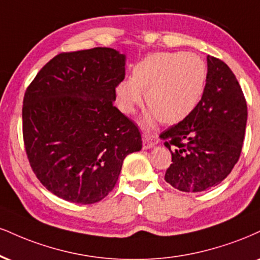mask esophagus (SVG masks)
<instances>
[{
	"label": "esophagus",
	"mask_w": 260,
	"mask_h": 260,
	"mask_svg": "<svg viewBox=\"0 0 260 260\" xmlns=\"http://www.w3.org/2000/svg\"><path fill=\"white\" fill-rule=\"evenodd\" d=\"M158 138L157 136L149 133H143V148L144 149H151L155 145H157Z\"/></svg>",
	"instance_id": "34e87169"
}]
</instances>
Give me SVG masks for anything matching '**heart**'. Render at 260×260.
I'll list each match as a JSON object with an SVG mask.
<instances>
[{"label":"heart","mask_w":260,"mask_h":260,"mask_svg":"<svg viewBox=\"0 0 260 260\" xmlns=\"http://www.w3.org/2000/svg\"><path fill=\"white\" fill-rule=\"evenodd\" d=\"M207 69L199 55L184 52H157L144 57L132 69V77L116 84L118 109L132 115L142 104L143 93L149 111L144 124L157 121L174 124L186 118L203 94Z\"/></svg>","instance_id":"1"}]
</instances>
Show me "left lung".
Wrapping results in <instances>:
<instances>
[{
  "mask_svg": "<svg viewBox=\"0 0 260 260\" xmlns=\"http://www.w3.org/2000/svg\"><path fill=\"white\" fill-rule=\"evenodd\" d=\"M246 123V99L235 75L220 59L207 55L201 100L189 116L160 136L172 154L165 180L184 192L218 185L239 161Z\"/></svg>",
  "mask_w": 260,
  "mask_h": 260,
  "instance_id": "obj_1",
  "label": "left lung"
}]
</instances>
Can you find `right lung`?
Listing matches in <instances>:
<instances>
[{
  "instance_id": "obj_1",
  "label": "right lung",
  "mask_w": 260,
  "mask_h": 260,
  "mask_svg": "<svg viewBox=\"0 0 260 260\" xmlns=\"http://www.w3.org/2000/svg\"><path fill=\"white\" fill-rule=\"evenodd\" d=\"M126 55L96 47L60 53L23 102V137L34 173L65 201L90 205L114 189L124 157L142 150L138 127L114 106Z\"/></svg>"
}]
</instances>
